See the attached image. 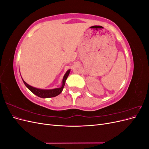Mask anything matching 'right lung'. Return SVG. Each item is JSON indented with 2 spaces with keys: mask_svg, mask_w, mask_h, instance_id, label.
Segmentation results:
<instances>
[{
  "mask_svg": "<svg viewBox=\"0 0 149 149\" xmlns=\"http://www.w3.org/2000/svg\"><path fill=\"white\" fill-rule=\"evenodd\" d=\"M70 73V70H68L65 74L63 76V78L62 80V85L60 88H55V89H38V88H36L33 86H31L30 85L28 84L25 81H24V80L22 79L23 81L26 86V87L30 91L32 92L35 95H37V96L42 97V98H48V97H55L62 92L63 89V88L65 86L66 80L69 74Z\"/></svg>",
  "mask_w": 149,
  "mask_h": 149,
  "instance_id": "right-lung-1",
  "label": "right lung"
}]
</instances>
